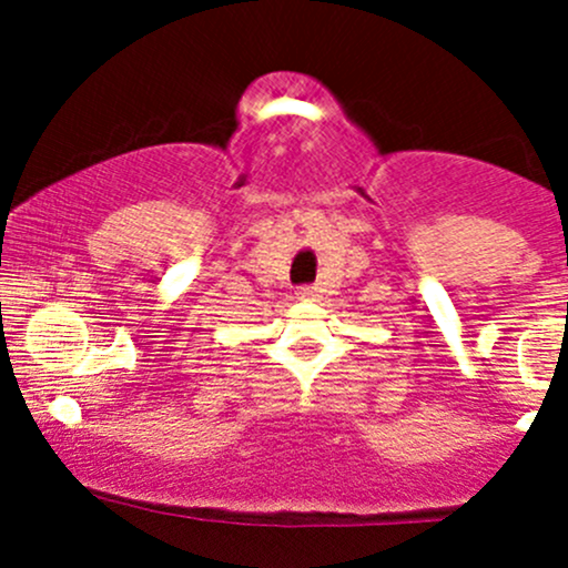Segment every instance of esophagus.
<instances>
[{"instance_id": "obj_1", "label": "esophagus", "mask_w": 568, "mask_h": 568, "mask_svg": "<svg viewBox=\"0 0 568 568\" xmlns=\"http://www.w3.org/2000/svg\"><path fill=\"white\" fill-rule=\"evenodd\" d=\"M315 296H317V288H312V285H304V288L296 291L298 302H312Z\"/></svg>"}]
</instances>
